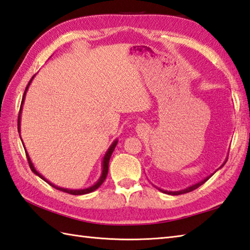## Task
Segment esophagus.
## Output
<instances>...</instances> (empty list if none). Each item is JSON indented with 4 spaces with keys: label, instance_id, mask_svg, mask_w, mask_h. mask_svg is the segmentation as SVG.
<instances>
[{
    "label": "esophagus",
    "instance_id": "esophagus-1",
    "mask_svg": "<svg viewBox=\"0 0 250 250\" xmlns=\"http://www.w3.org/2000/svg\"><path fill=\"white\" fill-rule=\"evenodd\" d=\"M136 132L137 133L140 134H146L148 132V126L146 124H143V122H141V124H139L136 125Z\"/></svg>",
    "mask_w": 250,
    "mask_h": 250
}]
</instances>
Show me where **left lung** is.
Segmentation results:
<instances>
[{
    "label": "left lung",
    "mask_w": 250,
    "mask_h": 250,
    "mask_svg": "<svg viewBox=\"0 0 250 250\" xmlns=\"http://www.w3.org/2000/svg\"><path fill=\"white\" fill-rule=\"evenodd\" d=\"M227 160H228V157H227V159H226V160H225V162L224 163H222L221 164V166H220V167L219 168H221L222 167H224L225 166V164H226V162H227ZM219 168H217L216 169V171L213 173V174H211V175H209V176H207V177H205L203 180H201V182H199V183H196V184H194V185H192V186H190V187H187V188H185V189H183V190H179V191H167V190H163V189H160V188H158V187H156V186H155V187L157 188V189H159V190H160L161 191V192H163V193H167V194H171V195H179V194H183V193H187V192H190V191H193V190H195L196 188H199L200 187V186H202V185H203L205 182H207V180H208L211 176H213V175L217 172V171H218V169Z\"/></svg>",
    "instance_id": "left-lung-1"
}]
</instances>
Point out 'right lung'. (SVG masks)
I'll use <instances>...</instances> for the list:
<instances>
[{"mask_svg": "<svg viewBox=\"0 0 250 250\" xmlns=\"http://www.w3.org/2000/svg\"><path fill=\"white\" fill-rule=\"evenodd\" d=\"M34 76H35V75H34ZM34 76L31 78V81L29 82L28 86H26V88H25V91H24V93H23V97H22V101H21V106H20L19 116H18V132H19V136H21V135H20V124H21V121H20V120H21V111H22V105H23V102H24V99H25L26 91H28L30 83H32V81H33ZM20 139H21V137H20ZM21 141H22V139H21ZM117 143H118V140H115L113 143H111V145L109 146V148L107 149V151H106V153H105V156H104V158H103V161H102V174H101V176H100V178H99L98 182L95 183L94 185L90 186V187H88V188H83V189H67V188H62V187H59V186H56V185H54L52 183H50L49 180H47V179L43 176V175H42L39 171H36V168L34 167L33 163H32V161H31L29 153L26 152V149H25V147H24V144H23V147H24V150H25L26 158H28V161H29L30 168L32 169V172H33L35 175H37V176H39L40 178H42L43 180H45V182H46L47 184H49V185L51 186V187H54V188H56V189H58V190H60V191H63V192L70 193V194H73V195H82V194H87V193H90V192H92V191L97 190V189L100 187V186L104 183V180H105L106 176H107V173H108V163H109V159H110L111 153H113V151H114V149H115V147H116V145H117Z\"/></svg>", "mask_w": 250, "mask_h": 250, "instance_id": "1", "label": "right lung"}]
</instances>
